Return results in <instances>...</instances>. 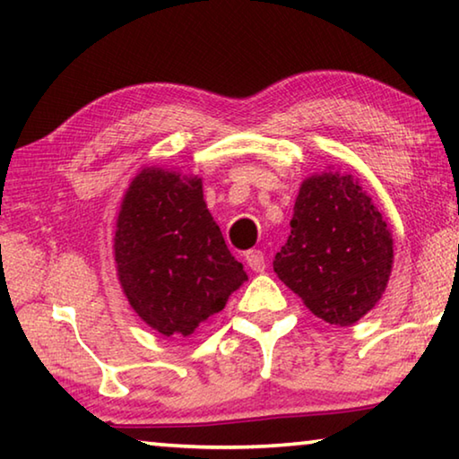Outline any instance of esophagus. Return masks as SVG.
I'll list each match as a JSON object with an SVG mask.
<instances>
[{"label":"esophagus","instance_id":"34e87169","mask_svg":"<svg viewBox=\"0 0 459 459\" xmlns=\"http://www.w3.org/2000/svg\"><path fill=\"white\" fill-rule=\"evenodd\" d=\"M245 261L247 265L251 267V271H255V273H263L265 271V255H263V251H259V248H255V251H248L245 255Z\"/></svg>","mask_w":459,"mask_h":459}]
</instances>
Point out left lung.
<instances>
[{
    "label": "left lung",
    "instance_id": "obj_1",
    "mask_svg": "<svg viewBox=\"0 0 459 459\" xmlns=\"http://www.w3.org/2000/svg\"><path fill=\"white\" fill-rule=\"evenodd\" d=\"M273 271L314 316L352 325L386 290L391 229L354 176L314 174L301 182L291 235L275 255Z\"/></svg>",
    "mask_w": 459,
    "mask_h": 459
}]
</instances>
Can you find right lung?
I'll list each match as a JSON object with an SVG mask.
<instances>
[{"mask_svg": "<svg viewBox=\"0 0 459 459\" xmlns=\"http://www.w3.org/2000/svg\"><path fill=\"white\" fill-rule=\"evenodd\" d=\"M113 240L129 306L168 338L211 322L247 279L208 212L198 176L143 168L123 196Z\"/></svg>", "mask_w": 459, "mask_h": 459, "instance_id": "obj_1", "label": "right lung"}]
</instances>
